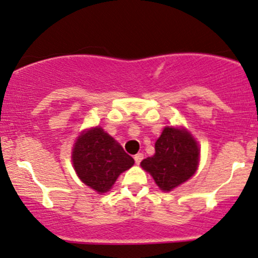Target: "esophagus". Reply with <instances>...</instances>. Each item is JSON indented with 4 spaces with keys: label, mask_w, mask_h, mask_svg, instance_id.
<instances>
[{
    "label": "esophagus",
    "mask_w": 258,
    "mask_h": 258,
    "mask_svg": "<svg viewBox=\"0 0 258 258\" xmlns=\"http://www.w3.org/2000/svg\"><path fill=\"white\" fill-rule=\"evenodd\" d=\"M143 159H144V155L143 154H137L134 156V160H135V163H137V165H139V163L143 161Z\"/></svg>",
    "instance_id": "1"
}]
</instances>
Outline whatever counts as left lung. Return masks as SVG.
I'll use <instances>...</instances> for the list:
<instances>
[{
	"label": "left lung",
	"mask_w": 258,
	"mask_h": 258,
	"mask_svg": "<svg viewBox=\"0 0 258 258\" xmlns=\"http://www.w3.org/2000/svg\"><path fill=\"white\" fill-rule=\"evenodd\" d=\"M199 149L192 135L182 129H163L155 144V155L141 161L162 190H171L189 179L197 170Z\"/></svg>",
	"instance_id": "obj_1"
}]
</instances>
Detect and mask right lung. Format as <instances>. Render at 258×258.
Segmentation results:
<instances>
[{
	"instance_id": "1",
	"label": "right lung",
	"mask_w": 258,
	"mask_h": 258,
	"mask_svg": "<svg viewBox=\"0 0 258 258\" xmlns=\"http://www.w3.org/2000/svg\"><path fill=\"white\" fill-rule=\"evenodd\" d=\"M73 162L81 181L98 193L110 189L118 176L134 165V159L102 128L80 135L73 151Z\"/></svg>"
}]
</instances>
